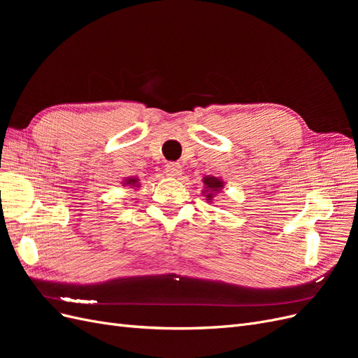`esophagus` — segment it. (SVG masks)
I'll return each instance as SVG.
<instances>
[{"label":"esophagus","mask_w":358,"mask_h":358,"mask_svg":"<svg viewBox=\"0 0 358 358\" xmlns=\"http://www.w3.org/2000/svg\"><path fill=\"white\" fill-rule=\"evenodd\" d=\"M164 173H166V176L176 178V176L182 175V167H180L179 162H169V164L164 169Z\"/></svg>","instance_id":"obj_1"}]
</instances>
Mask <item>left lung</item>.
<instances>
[{"label": "left lung", "instance_id": "left-lung-1", "mask_svg": "<svg viewBox=\"0 0 358 358\" xmlns=\"http://www.w3.org/2000/svg\"><path fill=\"white\" fill-rule=\"evenodd\" d=\"M204 183V189H203V196H206V200L209 203L213 200V197L224 188V180L216 178V176H204L203 178Z\"/></svg>", "mask_w": 358, "mask_h": 358}]
</instances>
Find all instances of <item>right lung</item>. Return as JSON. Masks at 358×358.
<instances>
[{
	"mask_svg": "<svg viewBox=\"0 0 358 358\" xmlns=\"http://www.w3.org/2000/svg\"><path fill=\"white\" fill-rule=\"evenodd\" d=\"M124 187H129V188H138L140 183H138V178H125L122 182Z\"/></svg>",
	"mask_w": 358,
	"mask_h": 358,
	"instance_id": "right-lung-1",
	"label": "right lung"
}]
</instances>
